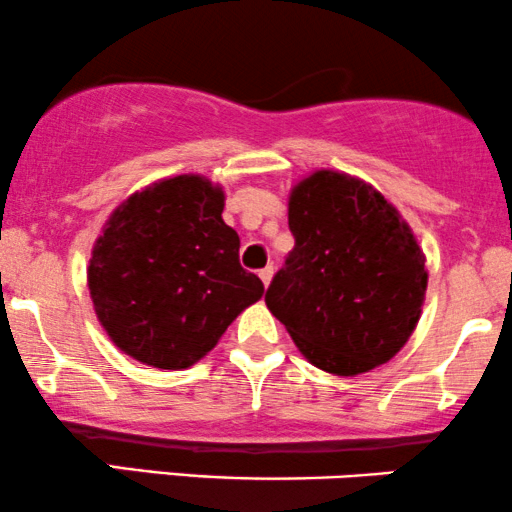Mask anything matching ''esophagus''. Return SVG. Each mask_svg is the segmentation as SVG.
Masks as SVG:
<instances>
[{"mask_svg":"<svg viewBox=\"0 0 512 512\" xmlns=\"http://www.w3.org/2000/svg\"><path fill=\"white\" fill-rule=\"evenodd\" d=\"M272 276H274V267H272V264H269V267L260 269V279H262V283H264V288L269 286V281H272Z\"/></svg>","mask_w":512,"mask_h":512,"instance_id":"obj_1","label":"esophagus"}]
</instances>
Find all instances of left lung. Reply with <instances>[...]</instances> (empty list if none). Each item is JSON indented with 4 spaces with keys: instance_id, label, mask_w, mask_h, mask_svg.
Segmentation results:
<instances>
[{
    "instance_id": "obj_1",
    "label": "left lung",
    "mask_w": 512,
    "mask_h": 512,
    "mask_svg": "<svg viewBox=\"0 0 512 512\" xmlns=\"http://www.w3.org/2000/svg\"><path fill=\"white\" fill-rule=\"evenodd\" d=\"M295 248L264 303L312 365L355 377L389 362L422 315L427 267L398 209L369 183L315 171L288 197Z\"/></svg>"
}]
</instances>
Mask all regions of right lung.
<instances>
[{
    "label": "right lung",
    "mask_w": 512,
    "mask_h": 512,
    "mask_svg": "<svg viewBox=\"0 0 512 512\" xmlns=\"http://www.w3.org/2000/svg\"><path fill=\"white\" fill-rule=\"evenodd\" d=\"M224 190L195 174L152 183L114 209L88 267L97 319L123 353L186 369L219 343L264 286L240 267Z\"/></svg>",
    "instance_id": "add662e5"
}]
</instances>
